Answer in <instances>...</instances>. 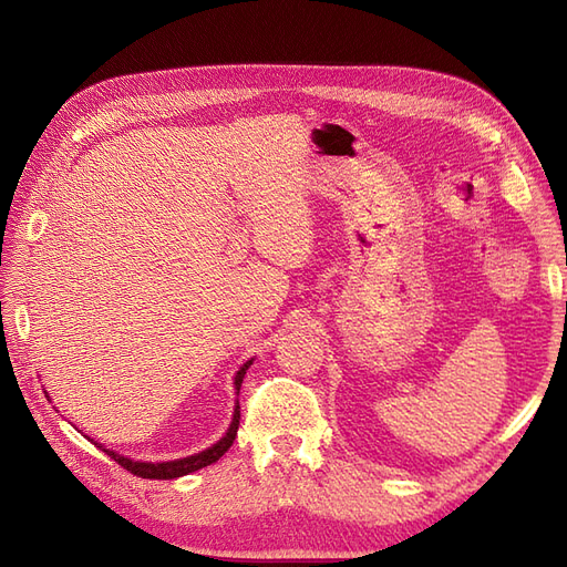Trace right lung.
<instances>
[{"label":"right lung","instance_id":"1","mask_svg":"<svg viewBox=\"0 0 567 567\" xmlns=\"http://www.w3.org/2000/svg\"><path fill=\"white\" fill-rule=\"evenodd\" d=\"M248 367H250V362L244 364L241 371L236 373V381H234V383H236V390H241V383H244V375H246ZM238 421H241V406L234 409V421H231V425H229V431H227L225 437H221L217 444H213L210 450H205V452L194 454V456H186V458L165 461V463H142V461H132V458H125V456H120V454L109 452V450H106V454H109L113 461H117V466H123L125 471H130V473L136 475V477H146V480H173V477H182V475H188V473H194V471H198V468L210 466V463H215L221 454H225V452L231 447V444H234V440H236Z\"/></svg>","mask_w":567,"mask_h":567}]
</instances>
